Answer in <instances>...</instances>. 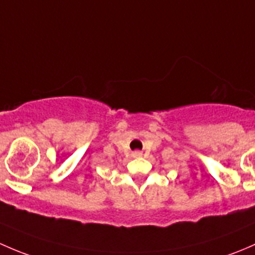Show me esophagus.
Returning a JSON list of instances; mask_svg holds the SVG:
<instances>
[{
  "instance_id": "esophagus-1",
  "label": "esophagus",
  "mask_w": 255,
  "mask_h": 255,
  "mask_svg": "<svg viewBox=\"0 0 255 255\" xmlns=\"http://www.w3.org/2000/svg\"><path fill=\"white\" fill-rule=\"evenodd\" d=\"M132 156H133V157H140V156H141V152L135 151V152H133V153H132Z\"/></svg>"
}]
</instances>
